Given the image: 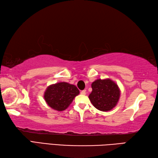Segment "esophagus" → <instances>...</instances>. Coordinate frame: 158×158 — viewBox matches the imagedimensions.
Returning <instances> with one entry per match:
<instances>
[{
    "label": "esophagus",
    "mask_w": 158,
    "mask_h": 158,
    "mask_svg": "<svg viewBox=\"0 0 158 158\" xmlns=\"http://www.w3.org/2000/svg\"><path fill=\"white\" fill-rule=\"evenodd\" d=\"M81 94L85 95L86 94V91H85V90H82V91L81 92Z\"/></svg>",
    "instance_id": "1"
}]
</instances>
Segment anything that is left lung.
Masks as SVG:
<instances>
[{
	"instance_id": "left-lung-1",
	"label": "left lung",
	"mask_w": 158,
	"mask_h": 158,
	"mask_svg": "<svg viewBox=\"0 0 158 158\" xmlns=\"http://www.w3.org/2000/svg\"><path fill=\"white\" fill-rule=\"evenodd\" d=\"M92 88L89 98L97 109L108 111L116 106L120 91L115 82L110 79H97L92 83Z\"/></svg>"
}]
</instances>
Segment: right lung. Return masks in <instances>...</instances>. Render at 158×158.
I'll list each match as a JSON object with an SVG mask.
<instances>
[{"mask_svg": "<svg viewBox=\"0 0 158 158\" xmlns=\"http://www.w3.org/2000/svg\"><path fill=\"white\" fill-rule=\"evenodd\" d=\"M79 94V89L75 85L66 82H60L50 85L47 88L44 98L48 105L52 109L64 110Z\"/></svg>", "mask_w": 158, "mask_h": 158, "instance_id": "1", "label": "right lung"}]
</instances>
